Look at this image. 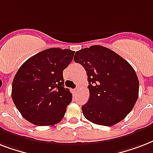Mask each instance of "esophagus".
<instances>
[{"instance_id": "34e87169", "label": "esophagus", "mask_w": 153, "mask_h": 153, "mask_svg": "<svg viewBox=\"0 0 153 153\" xmlns=\"http://www.w3.org/2000/svg\"><path fill=\"white\" fill-rule=\"evenodd\" d=\"M79 88H80V87H79V86H76V88L74 89V91H75V92H78V91H79Z\"/></svg>"}]
</instances>
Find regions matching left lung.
<instances>
[{
  "mask_svg": "<svg viewBox=\"0 0 153 153\" xmlns=\"http://www.w3.org/2000/svg\"><path fill=\"white\" fill-rule=\"evenodd\" d=\"M84 67L90 98L82 106L84 117L97 125L112 126L122 121L135 105L139 81L133 67L116 52L100 45L75 52Z\"/></svg>",
  "mask_w": 153,
  "mask_h": 153,
  "instance_id": "8db88e82",
  "label": "left lung"
}]
</instances>
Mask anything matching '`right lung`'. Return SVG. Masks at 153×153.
Wrapping results in <instances>:
<instances>
[{
  "label": "right lung",
  "mask_w": 153,
  "mask_h": 153,
  "mask_svg": "<svg viewBox=\"0 0 153 153\" xmlns=\"http://www.w3.org/2000/svg\"><path fill=\"white\" fill-rule=\"evenodd\" d=\"M74 51L49 48L25 61L12 85V98L23 117L36 126H54L65 115L72 94L64 87L62 71Z\"/></svg>",
  "instance_id": "add662e5"
}]
</instances>
